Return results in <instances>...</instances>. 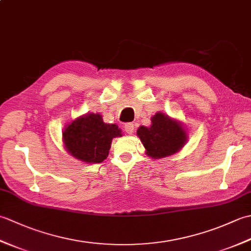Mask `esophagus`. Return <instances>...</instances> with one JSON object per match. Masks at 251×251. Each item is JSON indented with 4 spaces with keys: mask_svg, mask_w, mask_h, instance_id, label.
Segmentation results:
<instances>
[{
    "mask_svg": "<svg viewBox=\"0 0 251 251\" xmlns=\"http://www.w3.org/2000/svg\"><path fill=\"white\" fill-rule=\"evenodd\" d=\"M124 128H125V131L127 132V134H132L134 132V124L132 123H126V124L124 125Z\"/></svg>",
    "mask_w": 251,
    "mask_h": 251,
    "instance_id": "34e87169",
    "label": "esophagus"
}]
</instances>
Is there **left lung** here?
Wrapping results in <instances>:
<instances>
[{
  "label": "left lung",
  "instance_id": "8db88e82",
  "mask_svg": "<svg viewBox=\"0 0 251 251\" xmlns=\"http://www.w3.org/2000/svg\"><path fill=\"white\" fill-rule=\"evenodd\" d=\"M151 120L150 127L141 126L137 130L138 137L147 149V155L153 158L169 156L185 145L186 135L178 122L161 112H157Z\"/></svg>",
  "mask_w": 251,
  "mask_h": 251
}]
</instances>
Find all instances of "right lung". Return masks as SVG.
Here are the masks:
<instances>
[{
    "instance_id": "obj_1",
    "label": "right lung",
    "mask_w": 251,
    "mask_h": 251,
    "mask_svg": "<svg viewBox=\"0 0 251 251\" xmlns=\"http://www.w3.org/2000/svg\"><path fill=\"white\" fill-rule=\"evenodd\" d=\"M115 124H105L100 114H86L73 121L63 131L69 153L85 163H101L108 157L111 141L121 137Z\"/></svg>"
}]
</instances>
